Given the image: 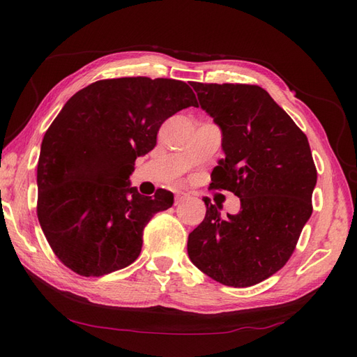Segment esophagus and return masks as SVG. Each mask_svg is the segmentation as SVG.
<instances>
[{
    "label": "esophagus",
    "instance_id": "1",
    "mask_svg": "<svg viewBox=\"0 0 357 357\" xmlns=\"http://www.w3.org/2000/svg\"><path fill=\"white\" fill-rule=\"evenodd\" d=\"M185 198H187V195H185V193H176V196H174V204L183 202Z\"/></svg>",
    "mask_w": 357,
    "mask_h": 357
}]
</instances>
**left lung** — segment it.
<instances>
[{
    "label": "left lung",
    "instance_id": "1",
    "mask_svg": "<svg viewBox=\"0 0 357 357\" xmlns=\"http://www.w3.org/2000/svg\"><path fill=\"white\" fill-rule=\"evenodd\" d=\"M192 86L222 132L225 159L211 172L210 188L236 195L241 210L222 218L204 198L206 218L188 234V257L219 284L252 287L284 267L312 216L317 179L312 150L262 87Z\"/></svg>",
    "mask_w": 357,
    "mask_h": 357
}]
</instances>
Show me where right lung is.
I'll return each mask as SVG.
<instances>
[{"mask_svg": "<svg viewBox=\"0 0 357 357\" xmlns=\"http://www.w3.org/2000/svg\"><path fill=\"white\" fill-rule=\"evenodd\" d=\"M190 105L185 82L147 77L96 81L64 104L43 138L36 213L66 267L98 278L136 261L144 227L173 193L144 196L128 178L164 121Z\"/></svg>", "mask_w": 357, "mask_h": 357, "instance_id": "obj_1", "label": "right lung"}]
</instances>
